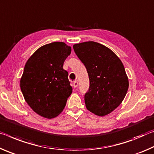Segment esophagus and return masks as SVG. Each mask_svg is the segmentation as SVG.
<instances>
[{"label": "esophagus", "mask_w": 154, "mask_h": 154, "mask_svg": "<svg viewBox=\"0 0 154 154\" xmlns=\"http://www.w3.org/2000/svg\"><path fill=\"white\" fill-rule=\"evenodd\" d=\"M73 86H74V88L77 87L78 86H79V82H78L77 81H74V82H73Z\"/></svg>", "instance_id": "esophagus-1"}]
</instances>
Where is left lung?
<instances>
[{
    "instance_id": "obj_1",
    "label": "left lung",
    "mask_w": 154,
    "mask_h": 154,
    "mask_svg": "<svg viewBox=\"0 0 154 154\" xmlns=\"http://www.w3.org/2000/svg\"><path fill=\"white\" fill-rule=\"evenodd\" d=\"M73 48L89 74V89L85 95L87 110L101 117L110 114L122 104L129 87L122 60L95 42L74 44Z\"/></svg>"
}]
</instances>
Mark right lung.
Masks as SVG:
<instances>
[{
    "mask_svg": "<svg viewBox=\"0 0 154 154\" xmlns=\"http://www.w3.org/2000/svg\"><path fill=\"white\" fill-rule=\"evenodd\" d=\"M63 42L40 47L29 58L20 79L24 100L37 114L47 119L59 115L72 93L63 63L71 53Z\"/></svg>",
    "mask_w": 154,
    "mask_h": 154,
    "instance_id": "right-lung-1",
    "label": "right lung"
}]
</instances>
